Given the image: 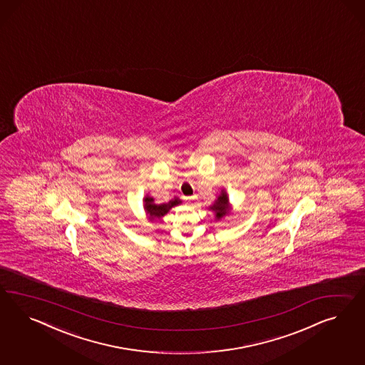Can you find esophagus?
Here are the masks:
<instances>
[{
    "label": "esophagus",
    "instance_id": "1",
    "mask_svg": "<svg viewBox=\"0 0 365 365\" xmlns=\"http://www.w3.org/2000/svg\"><path fill=\"white\" fill-rule=\"evenodd\" d=\"M197 198V197H187V198H186V200H187V202H192V200H194V199Z\"/></svg>",
    "mask_w": 365,
    "mask_h": 365
}]
</instances>
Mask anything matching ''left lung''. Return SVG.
Wrapping results in <instances>:
<instances>
[{
  "instance_id": "1",
  "label": "left lung",
  "mask_w": 365,
  "mask_h": 365,
  "mask_svg": "<svg viewBox=\"0 0 365 365\" xmlns=\"http://www.w3.org/2000/svg\"><path fill=\"white\" fill-rule=\"evenodd\" d=\"M210 210L215 214V220H218V221L229 214L230 203H229L227 192L225 190H221L218 198L215 199L214 205H211Z\"/></svg>"
}]
</instances>
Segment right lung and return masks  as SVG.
I'll list each match as a JSON object with an SVG mask.
<instances>
[{
  "instance_id": "1",
  "label": "right lung",
  "mask_w": 365,
  "mask_h": 365,
  "mask_svg": "<svg viewBox=\"0 0 365 365\" xmlns=\"http://www.w3.org/2000/svg\"><path fill=\"white\" fill-rule=\"evenodd\" d=\"M180 203H182L180 199L174 198L171 199L170 202H167V203H159V205H156L154 198H151V197L147 195V197L144 198V210L147 212L150 221H156V220H160L162 217H165L167 212L170 211V209H173L174 206H178V205H180Z\"/></svg>"
}]
</instances>
